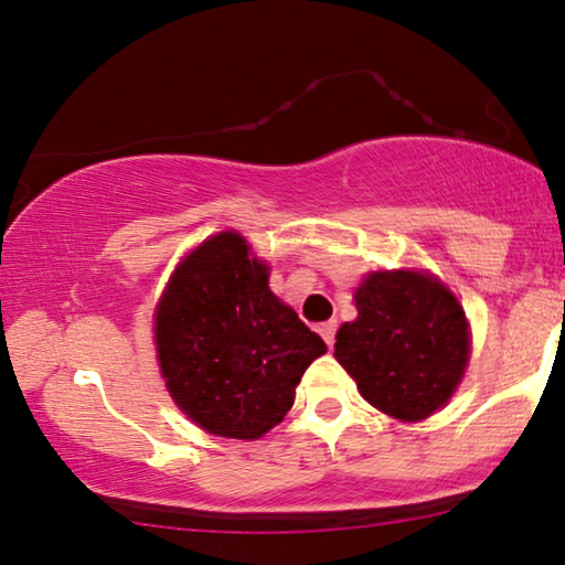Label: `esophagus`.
<instances>
[{"instance_id":"esophagus-1","label":"esophagus","mask_w":565,"mask_h":565,"mask_svg":"<svg viewBox=\"0 0 565 565\" xmlns=\"http://www.w3.org/2000/svg\"><path fill=\"white\" fill-rule=\"evenodd\" d=\"M319 334L323 337V342H327L329 347L334 344V337H337V321H327V323H321V327H319Z\"/></svg>"}]
</instances>
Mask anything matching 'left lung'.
<instances>
[{"instance_id":"8db88e82","label":"left lung","mask_w":565,"mask_h":565,"mask_svg":"<svg viewBox=\"0 0 565 565\" xmlns=\"http://www.w3.org/2000/svg\"><path fill=\"white\" fill-rule=\"evenodd\" d=\"M358 319L337 331L334 358L365 401L404 422L447 404L468 362V321L429 275L373 273L354 292Z\"/></svg>"}]
</instances>
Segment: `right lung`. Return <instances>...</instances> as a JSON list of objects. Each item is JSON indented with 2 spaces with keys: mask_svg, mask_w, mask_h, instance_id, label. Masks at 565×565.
Here are the masks:
<instances>
[{
  "mask_svg": "<svg viewBox=\"0 0 565 565\" xmlns=\"http://www.w3.org/2000/svg\"><path fill=\"white\" fill-rule=\"evenodd\" d=\"M267 265L238 234L207 238L182 262L157 311L161 375L205 431L257 439L282 422L323 339L282 306Z\"/></svg>",
  "mask_w": 565,
  "mask_h": 565,
  "instance_id": "right-lung-1",
  "label": "right lung"
}]
</instances>
